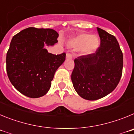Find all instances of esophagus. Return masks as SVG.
Returning a JSON list of instances; mask_svg holds the SVG:
<instances>
[{
    "mask_svg": "<svg viewBox=\"0 0 134 134\" xmlns=\"http://www.w3.org/2000/svg\"><path fill=\"white\" fill-rule=\"evenodd\" d=\"M66 59H71L72 55L69 53H67V55H66Z\"/></svg>",
    "mask_w": 134,
    "mask_h": 134,
    "instance_id": "esophagus-1",
    "label": "esophagus"
}]
</instances>
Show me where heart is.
Here are the masks:
<instances>
[{
    "label": "heart",
    "instance_id": "heart-1",
    "mask_svg": "<svg viewBox=\"0 0 134 134\" xmlns=\"http://www.w3.org/2000/svg\"><path fill=\"white\" fill-rule=\"evenodd\" d=\"M69 46L74 49H81L82 53L89 55L95 53L99 47L100 41L97 37L90 33H80L68 41Z\"/></svg>",
    "mask_w": 134,
    "mask_h": 134
}]
</instances>
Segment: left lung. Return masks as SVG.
<instances>
[{
    "label": "left lung",
    "mask_w": 134,
    "mask_h": 134,
    "mask_svg": "<svg viewBox=\"0 0 134 134\" xmlns=\"http://www.w3.org/2000/svg\"><path fill=\"white\" fill-rule=\"evenodd\" d=\"M101 43L95 53L74 60L71 81L80 97L93 101L114 91L122 75L123 53L116 38L97 27Z\"/></svg>",
    "instance_id": "1"
}]
</instances>
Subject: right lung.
<instances>
[{
  "label": "right lung",
  "mask_w": 134,
  "mask_h": 134,
  "mask_svg": "<svg viewBox=\"0 0 134 134\" xmlns=\"http://www.w3.org/2000/svg\"><path fill=\"white\" fill-rule=\"evenodd\" d=\"M58 37L51 29L29 27L12 38L6 59L7 75L12 85L24 96L38 98L49 91L66 55H53L44 47L54 45Z\"/></svg>",
  "instance_id": "right-lung-1"
}]
</instances>
